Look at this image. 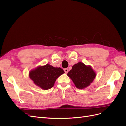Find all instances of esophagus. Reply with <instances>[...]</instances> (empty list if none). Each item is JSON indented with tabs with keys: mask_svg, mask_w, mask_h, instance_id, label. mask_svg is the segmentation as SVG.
Wrapping results in <instances>:
<instances>
[{
	"mask_svg": "<svg viewBox=\"0 0 126 126\" xmlns=\"http://www.w3.org/2000/svg\"><path fill=\"white\" fill-rule=\"evenodd\" d=\"M64 72H65L66 74L68 73V71H69V70H68V68H65V69H64Z\"/></svg>",
	"mask_w": 126,
	"mask_h": 126,
	"instance_id": "esophagus-1",
	"label": "esophagus"
}]
</instances>
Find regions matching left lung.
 I'll return each instance as SVG.
<instances>
[{"label":"left lung","instance_id":"obj_1","mask_svg":"<svg viewBox=\"0 0 126 126\" xmlns=\"http://www.w3.org/2000/svg\"><path fill=\"white\" fill-rule=\"evenodd\" d=\"M67 75L78 89H84L92 83L96 76L90 66H86L81 62L75 64Z\"/></svg>","mask_w":126,"mask_h":126}]
</instances>
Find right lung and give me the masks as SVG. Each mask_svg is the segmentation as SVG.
Segmentation results:
<instances>
[{"instance_id": "obj_1", "label": "right lung", "mask_w": 126, "mask_h": 126, "mask_svg": "<svg viewBox=\"0 0 126 126\" xmlns=\"http://www.w3.org/2000/svg\"><path fill=\"white\" fill-rule=\"evenodd\" d=\"M63 73L61 68L47 64L30 71L29 76L36 85L44 90H48L54 86L56 79Z\"/></svg>"}]
</instances>
